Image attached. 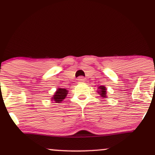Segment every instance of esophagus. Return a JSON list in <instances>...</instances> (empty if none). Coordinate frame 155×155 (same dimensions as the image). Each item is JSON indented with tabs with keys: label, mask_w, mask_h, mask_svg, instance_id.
Instances as JSON below:
<instances>
[{
	"label": "esophagus",
	"mask_w": 155,
	"mask_h": 155,
	"mask_svg": "<svg viewBox=\"0 0 155 155\" xmlns=\"http://www.w3.org/2000/svg\"><path fill=\"white\" fill-rule=\"evenodd\" d=\"M78 81H79V82H82L83 81H84V77H82V76H80V77L78 78Z\"/></svg>",
	"instance_id": "obj_1"
}]
</instances>
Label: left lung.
<instances>
[{"label":"left lung","mask_w":155,"mask_h":155,"mask_svg":"<svg viewBox=\"0 0 155 155\" xmlns=\"http://www.w3.org/2000/svg\"><path fill=\"white\" fill-rule=\"evenodd\" d=\"M99 89H100V91H99V93L100 94V95L102 96V97H106V88H105V87H104V86H100V87H99Z\"/></svg>","instance_id":"1"}]
</instances>
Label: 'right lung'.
Segmentation results:
<instances>
[{
  "label": "right lung",
  "instance_id": "obj_1",
  "mask_svg": "<svg viewBox=\"0 0 155 155\" xmlns=\"http://www.w3.org/2000/svg\"><path fill=\"white\" fill-rule=\"evenodd\" d=\"M68 94V91L64 88H58L55 95H53V100H54L56 103H59L66 97Z\"/></svg>",
  "mask_w": 155,
  "mask_h": 155
}]
</instances>
